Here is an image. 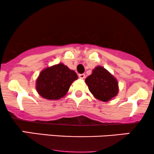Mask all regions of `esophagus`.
Returning <instances> with one entry per match:
<instances>
[{"label": "esophagus", "instance_id": "34e87169", "mask_svg": "<svg viewBox=\"0 0 154 154\" xmlns=\"http://www.w3.org/2000/svg\"><path fill=\"white\" fill-rule=\"evenodd\" d=\"M79 77L80 79H84L85 77V74H79Z\"/></svg>", "mask_w": 154, "mask_h": 154}]
</instances>
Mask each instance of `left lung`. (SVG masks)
<instances>
[{
	"mask_svg": "<svg viewBox=\"0 0 154 154\" xmlns=\"http://www.w3.org/2000/svg\"><path fill=\"white\" fill-rule=\"evenodd\" d=\"M85 82L95 98L104 102L112 99L119 92L115 77L100 66L93 70L92 75L85 79Z\"/></svg>",
	"mask_w": 154,
	"mask_h": 154,
	"instance_id": "1",
	"label": "left lung"
}]
</instances>
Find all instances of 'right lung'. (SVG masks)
<instances>
[{
    "instance_id": "1",
    "label": "right lung",
    "mask_w": 154,
    "mask_h": 154,
    "mask_svg": "<svg viewBox=\"0 0 154 154\" xmlns=\"http://www.w3.org/2000/svg\"><path fill=\"white\" fill-rule=\"evenodd\" d=\"M77 79L75 71L59 63L40 72L36 81V90L44 98L58 100L66 94L72 83Z\"/></svg>"
}]
</instances>
